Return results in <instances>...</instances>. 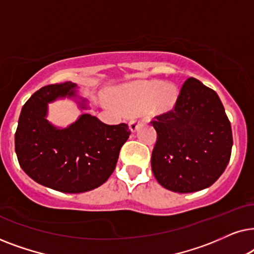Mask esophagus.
Returning <instances> with one entry per match:
<instances>
[{"label":"esophagus","mask_w":254,"mask_h":254,"mask_svg":"<svg viewBox=\"0 0 254 254\" xmlns=\"http://www.w3.org/2000/svg\"><path fill=\"white\" fill-rule=\"evenodd\" d=\"M143 123V121H141V120H137V119H133L129 123V128H130V130L133 131H136V129H137V127L140 126V125Z\"/></svg>","instance_id":"obj_1"}]
</instances>
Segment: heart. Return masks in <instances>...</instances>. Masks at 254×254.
I'll return each instance as SVG.
<instances>
[{"mask_svg":"<svg viewBox=\"0 0 254 254\" xmlns=\"http://www.w3.org/2000/svg\"><path fill=\"white\" fill-rule=\"evenodd\" d=\"M179 91L173 83L143 81L118 90L113 97L114 105L127 114L138 113L152 105L155 112L165 113L172 110Z\"/></svg>","mask_w":254,"mask_h":254,"instance_id":"heart-1","label":"heart"}]
</instances>
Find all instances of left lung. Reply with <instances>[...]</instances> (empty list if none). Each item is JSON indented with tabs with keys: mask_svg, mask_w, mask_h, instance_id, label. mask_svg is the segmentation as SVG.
Returning a JSON list of instances; mask_svg holds the SVG:
<instances>
[{
	"mask_svg": "<svg viewBox=\"0 0 254 254\" xmlns=\"http://www.w3.org/2000/svg\"><path fill=\"white\" fill-rule=\"evenodd\" d=\"M151 121L157 141L151 170L166 190L192 193L213 185L231 156V125L217 93L190 77L173 110Z\"/></svg>",
	"mask_w": 254,
	"mask_h": 254,
	"instance_id": "1",
	"label": "left lung"
}]
</instances>
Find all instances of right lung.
Masks as SVG:
<instances>
[{"label":"right lung","instance_id":"obj_1","mask_svg":"<svg viewBox=\"0 0 254 254\" xmlns=\"http://www.w3.org/2000/svg\"><path fill=\"white\" fill-rule=\"evenodd\" d=\"M71 82L44 86L24 104L15 134L20 168L40 185L64 193H83L103 185L116 169L130 135L127 124L106 125L84 113L67 128L46 119L48 103L76 97ZM78 106L89 109L85 99Z\"/></svg>","mask_w":254,"mask_h":254}]
</instances>
